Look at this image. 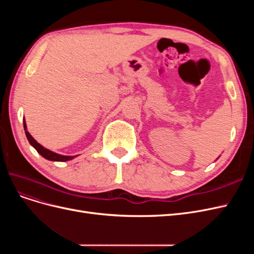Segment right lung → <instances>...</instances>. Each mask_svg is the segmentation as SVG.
<instances>
[{
  "mask_svg": "<svg viewBox=\"0 0 254 254\" xmlns=\"http://www.w3.org/2000/svg\"><path fill=\"white\" fill-rule=\"evenodd\" d=\"M23 125H24V130H25V134H26V137L28 142L30 143V145L33 146V147L40 153V155L48 159V160H51V161H60V162H64V161H68V160H72L73 158H75L76 156H61V155H58V153H55L53 152L47 148H44L43 146H41L39 143H38L34 137L29 134V132L27 131L26 129V124H25V121H23Z\"/></svg>",
  "mask_w": 254,
  "mask_h": 254,
  "instance_id": "1",
  "label": "right lung"
}]
</instances>
